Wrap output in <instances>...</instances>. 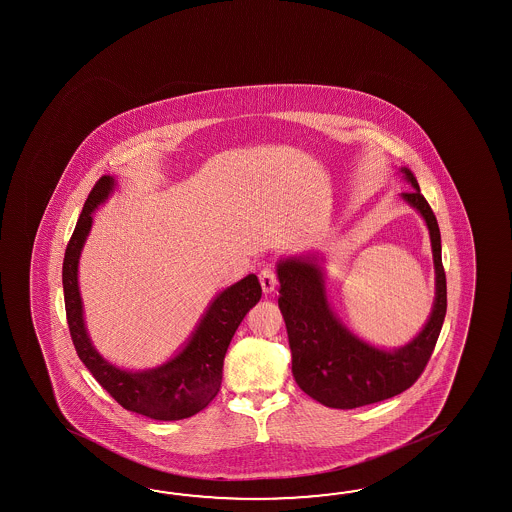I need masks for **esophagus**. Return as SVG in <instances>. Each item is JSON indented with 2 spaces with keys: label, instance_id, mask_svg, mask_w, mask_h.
I'll return each instance as SVG.
<instances>
[{
  "label": "esophagus",
  "instance_id": "esophagus-1",
  "mask_svg": "<svg viewBox=\"0 0 512 512\" xmlns=\"http://www.w3.org/2000/svg\"><path fill=\"white\" fill-rule=\"evenodd\" d=\"M260 283L263 293L269 294L276 289L278 285V278H276V272L272 271L271 267H265L260 272Z\"/></svg>",
  "mask_w": 512,
  "mask_h": 512
}]
</instances>
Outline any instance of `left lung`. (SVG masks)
<instances>
[{
	"mask_svg": "<svg viewBox=\"0 0 512 512\" xmlns=\"http://www.w3.org/2000/svg\"><path fill=\"white\" fill-rule=\"evenodd\" d=\"M399 172L414 188L401 197L425 219L435 271L432 311L423 329L408 344L379 348L346 327L327 296L324 258L302 254L276 263L280 280L278 305L293 353L294 381L309 397L329 408L351 410L408 390L425 370L443 327L446 278L437 219L412 170L401 166Z\"/></svg>",
	"mask_w": 512,
	"mask_h": 512,
	"instance_id": "left-lung-1",
	"label": "left lung"
}]
</instances>
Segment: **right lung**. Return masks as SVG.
<instances>
[{
	"instance_id": "1",
	"label": "right lung",
	"mask_w": 512,
	"mask_h": 512,
	"mask_svg": "<svg viewBox=\"0 0 512 512\" xmlns=\"http://www.w3.org/2000/svg\"><path fill=\"white\" fill-rule=\"evenodd\" d=\"M115 188V177L102 175L98 179L67 243L62 283L71 338L84 366L122 408L155 421L186 419L207 408L218 395L230 340L241 320L260 302L261 285L256 274H249L216 294L185 346L161 366L133 371L111 364L98 353L87 333L78 287V263L93 227L91 214L108 201Z\"/></svg>"
}]
</instances>
